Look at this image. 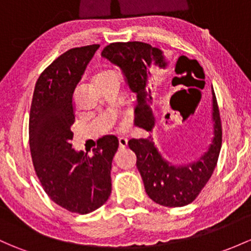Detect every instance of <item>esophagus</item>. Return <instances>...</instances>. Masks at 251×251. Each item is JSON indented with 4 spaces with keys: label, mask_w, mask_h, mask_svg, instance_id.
I'll return each instance as SVG.
<instances>
[{
    "label": "esophagus",
    "mask_w": 251,
    "mask_h": 251,
    "mask_svg": "<svg viewBox=\"0 0 251 251\" xmlns=\"http://www.w3.org/2000/svg\"><path fill=\"white\" fill-rule=\"evenodd\" d=\"M127 143L128 139L125 138V137H120V138H119V146H120V148H126L127 147Z\"/></svg>",
    "instance_id": "esophagus-1"
}]
</instances>
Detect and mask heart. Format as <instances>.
<instances>
[{
	"instance_id": "1",
	"label": "heart",
	"mask_w": 251,
	"mask_h": 251,
	"mask_svg": "<svg viewBox=\"0 0 251 251\" xmlns=\"http://www.w3.org/2000/svg\"><path fill=\"white\" fill-rule=\"evenodd\" d=\"M117 75V73H115L114 71H112V70H102V71H100V72L97 73L96 75H95L94 80H95V83H99V81L104 80V79L112 77V75Z\"/></svg>"
}]
</instances>
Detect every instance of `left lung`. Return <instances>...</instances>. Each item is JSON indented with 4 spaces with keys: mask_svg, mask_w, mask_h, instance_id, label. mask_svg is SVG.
Returning a JSON list of instances; mask_svg holds the SVG:
<instances>
[{
    "mask_svg": "<svg viewBox=\"0 0 251 251\" xmlns=\"http://www.w3.org/2000/svg\"><path fill=\"white\" fill-rule=\"evenodd\" d=\"M102 56L120 67L128 88L136 94L134 125L152 132L155 126L152 114V70L167 68L168 60L163 51L143 42H127L110 43L102 50ZM183 57L185 56L178 59L176 70ZM190 66L202 78L204 88L203 68L196 60H191ZM212 141L207 150L195 162L176 166L168 162L157 150L151 134L147 138H133L128 142V147L137 156L136 165L143 179L146 192L157 204L165 207L189 204L199 196L214 172L223 142V128L214 90H212Z\"/></svg>",
    "mask_w": 251,
    "mask_h": 251,
    "instance_id": "8db88e82",
    "label": "left lung"
}]
</instances>
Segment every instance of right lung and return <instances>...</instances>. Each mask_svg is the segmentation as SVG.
<instances>
[{
	"mask_svg": "<svg viewBox=\"0 0 251 251\" xmlns=\"http://www.w3.org/2000/svg\"><path fill=\"white\" fill-rule=\"evenodd\" d=\"M99 44L67 50L37 80L28 123L36 174L52 202L88 214L103 205L112 192V161L119 141L113 134L97 141L92 154L72 148L73 92Z\"/></svg>",
	"mask_w": 251,
	"mask_h": 251,
	"instance_id": "obj_1",
	"label": "right lung"
}]
</instances>
